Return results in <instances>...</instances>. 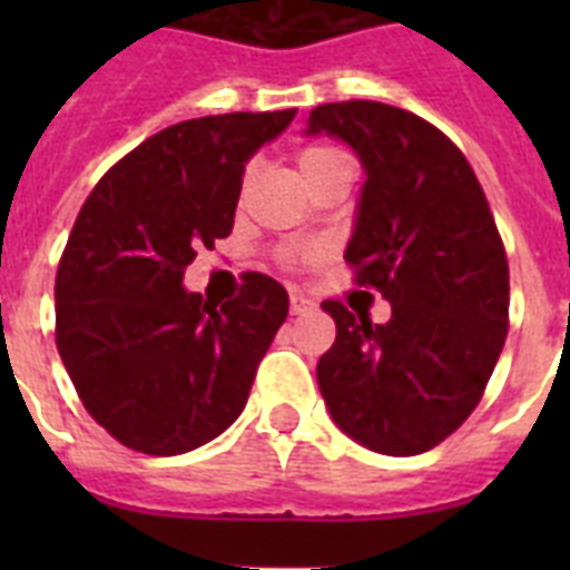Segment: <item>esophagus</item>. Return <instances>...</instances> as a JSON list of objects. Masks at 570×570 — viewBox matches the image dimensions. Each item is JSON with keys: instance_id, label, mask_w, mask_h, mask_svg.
Returning <instances> with one entry per match:
<instances>
[{"instance_id": "34e87169", "label": "esophagus", "mask_w": 570, "mask_h": 570, "mask_svg": "<svg viewBox=\"0 0 570 570\" xmlns=\"http://www.w3.org/2000/svg\"><path fill=\"white\" fill-rule=\"evenodd\" d=\"M313 307H316V304H313L307 295L289 293V313H293V316H304V313H311Z\"/></svg>"}]
</instances>
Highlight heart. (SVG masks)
<instances>
[{
	"label": "heart",
	"mask_w": 570,
	"mask_h": 570,
	"mask_svg": "<svg viewBox=\"0 0 570 570\" xmlns=\"http://www.w3.org/2000/svg\"><path fill=\"white\" fill-rule=\"evenodd\" d=\"M348 156L343 154V150H337V147L331 145H304L298 154H295V163H298V168H302L304 180L313 183L320 174H325L331 168V165L337 163H346ZM245 180H248V174H245ZM313 257V250H284V259L286 266H295V263H302V259Z\"/></svg>",
	"instance_id": "heart-1"
}]
</instances>
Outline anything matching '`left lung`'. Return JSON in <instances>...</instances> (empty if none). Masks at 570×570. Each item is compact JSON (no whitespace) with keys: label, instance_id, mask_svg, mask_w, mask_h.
Returning a JSON list of instances; mask_svg holds the SVG:
<instances>
[{"label":"left lung","instance_id":"8db88e82","mask_svg":"<svg viewBox=\"0 0 570 570\" xmlns=\"http://www.w3.org/2000/svg\"><path fill=\"white\" fill-rule=\"evenodd\" d=\"M343 138L366 183L346 248L355 284L379 289L390 320L322 302L337 322L316 379L334 423L384 455L446 441L479 399L509 331V259L459 147L387 102H325L307 136Z\"/></svg>","mask_w":570,"mask_h":570}]
</instances>
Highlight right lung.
<instances>
[{"mask_svg": "<svg viewBox=\"0 0 570 570\" xmlns=\"http://www.w3.org/2000/svg\"><path fill=\"white\" fill-rule=\"evenodd\" d=\"M295 109L174 124L102 174L56 275V346L85 411L124 446L180 455L242 414L289 295L250 272L233 302L186 293L200 248L230 236L250 154Z\"/></svg>", "mask_w": 570, "mask_h": 570, "instance_id": "1", "label": "right lung"}]
</instances>
